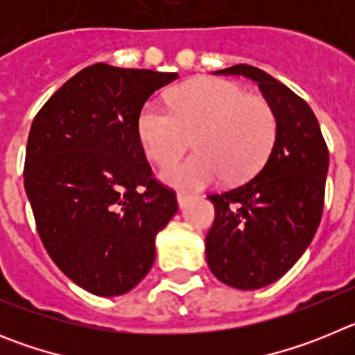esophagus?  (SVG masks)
Here are the masks:
<instances>
[{"label":"esophagus","mask_w":355,"mask_h":355,"mask_svg":"<svg viewBox=\"0 0 355 355\" xmlns=\"http://www.w3.org/2000/svg\"><path fill=\"white\" fill-rule=\"evenodd\" d=\"M192 193H188V192H183V190H180V192H178V202H180V206L181 208H183L184 205H187L188 200L192 199Z\"/></svg>","instance_id":"34e87169"}]
</instances>
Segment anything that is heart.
<instances>
[{
    "label": "heart",
    "instance_id": "1",
    "mask_svg": "<svg viewBox=\"0 0 355 355\" xmlns=\"http://www.w3.org/2000/svg\"><path fill=\"white\" fill-rule=\"evenodd\" d=\"M140 146L150 162L168 165L190 144L196 153L162 172L167 183L202 188L224 175L247 180L270 155L277 119L268 103L220 78L196 80L171 96V110L147 101L137 119Z\"/></svg>",
    "mask_w": 355,
    "mask_h": 355
}]
</instances>
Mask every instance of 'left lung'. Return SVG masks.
Segmentation results:
<instances>
[{"mask_svg":"<svg viewBox=\"0 0 355 355\" xmlns=\"http://www.w3.org/2000/svg\"><path fill=\"white\" fill-rule=\"evenodd\" d=\"M215 74L256 81L277 119L261 171L208 196L215 206L206 236L209 270L227 286L258 290L283 277L311 243L324 211L329 149L313 110L286 85L245 64Z\"/></svg>","mask_w":355,"mask_h":355,"instance_id":"obj_1","label":"left lung"}]
</instances>
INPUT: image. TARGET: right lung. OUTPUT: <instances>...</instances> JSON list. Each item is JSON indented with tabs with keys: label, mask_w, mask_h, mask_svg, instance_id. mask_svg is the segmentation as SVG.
<instances>
[{
	"label": "right lung",
	"mask_w": 355,
	"mask_h": 355,
	"mask_svg": "<svg viewBox=\"0 0 355 355\" xmlns=\"http://www.w3.org/2000/svg\"><path fill=\"white\" fill-rule=\"evenodd\" d=\"M178 72L85 67L49 97L28 135L24 190L55 265L83 290H133L178 211L137 135L140 110Z\"/></svg>",
	"instance_id": "1"
}]
</instances>
